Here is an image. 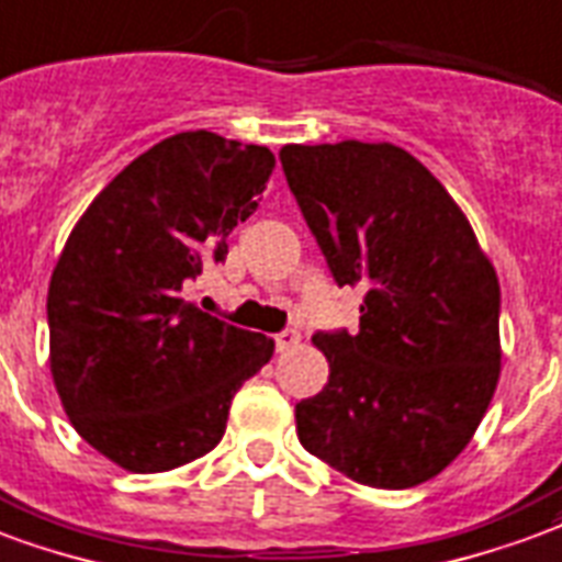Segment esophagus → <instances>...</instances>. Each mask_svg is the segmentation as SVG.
Segmentation results:
<instances>
[{
    "instance_id": "1",
    "label": "esophagus",
    "mask_w": 562,
    "mask_h": 562,
    "mask_svg": "<svg viewBox=\"0 0 562 562\" xmlns=\"http://www.w3.org/2000/svg\"><path fill=\"white\" fill-rule=\"evenodd\" d=\"M293 346H299V331L293 328H284L276 335V352H290Z\"/></svg>"
}]
</instances>
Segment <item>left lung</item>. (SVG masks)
<instances>
[{
    "label": "left lung",
    "mask_w": 562,
    "mask_h": 562,
    "mask_svg": "<svg viewBox=\"0 0 562 562\" xmlns=\"http://www.w3.org/2000/svg\"><path fill=\"white\" fill-rule=\"evenodd\" d=\"M281 168L358 331H316L328 385L296 403L307 453L408 488L465 450L501 373V286L457 201L396 145H286Z\"/></svg>",
    "instance_id": "1"
}]
</instances>
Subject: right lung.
<instances>
[{"label": "right lung", "mask_w": 562, "mask_h": 562, "mask_svg": "<svg viewBox=\"0 0 562 562\" xmlns=\"http://www.w3.org/2000/svg\"><path fill=\"white\" fill-rule=\"evenodd\" d=\"M276 156L216 133H177L91 201L46 296L49 367L76 432L136 474L204 457L272 340L204 314L186 290L225 260Z\"/></svg>", "instance_id": "1"}]
</instances>
